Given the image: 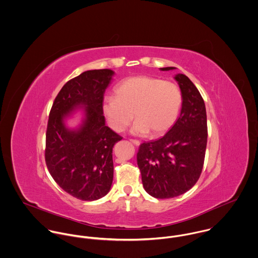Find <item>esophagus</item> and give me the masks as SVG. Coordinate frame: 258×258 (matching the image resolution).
Returning a JSON list of instances; mask_svg holds the SVG:
<instances>
[{"label": "esophagus", "mask_w": 258, "mask_h": 258, "mask_svg": "<svg viewBox=\"0 0 258 258\" xmlns=\"http://www.w3.org/2000/svg\"><path fill=\"white\" fill-rule=\"evenodd\" d=\"M130 142L132 143H134L136 146H139L141 144V142L138 141V140H130Z\"/></svg>", "instance_id": "esophagus-1"}]
</instances>
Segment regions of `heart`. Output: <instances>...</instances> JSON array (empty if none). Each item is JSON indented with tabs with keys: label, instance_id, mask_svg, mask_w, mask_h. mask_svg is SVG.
<instances>
[{
	"label": "heart",
	"instance_id": "obj_1",
	"mask_svg": "<svg viewBox=\"0 0 258 258\" xmlns=\"http://www.w3.org/2000/svg\"><path fill=\"white\" fill-rule=\"evenodd\" d=\"M115 96L104 98L102 110L109 126L122 133L135 117L132 133L160 136L176 121L181 106L180 88L150 76L130 77L115 87Z\"/></svg>",
	"mask_w": 258,
	"mask_h": 258
}]
</instances>
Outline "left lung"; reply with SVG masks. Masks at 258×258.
Instances as JSON below:
<instances>
[{"label":"left lung","mask_w":258,"mask_h":258,"mask_svg":"<svg viewBox=\"0 0 258 258\" xmlns=\"http://www.w3.org/2000/svg\"><path fill=\"white\" fill-rule=\"evenodd\" d=\"M174 78L182 93L180 115L163 138L142 143L137 155L143 188L157 199L180 196L197 183L207 147V113L200 92L186 75Z\"/></svg>","instance_id":"left-lung-1"}]
</instances>
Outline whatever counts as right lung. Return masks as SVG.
Masks as SVG:
<instances>
[{
	"instance_id": "obj_1",
	"label": "right lung",
	"mask_w": 258,
	"mask_h": 258,
	"mask_svg": "<svg viewBox=\"0 0 258 258\" xmlns=\"http://www.w3.org/2000/svg\"><path fill=\"white\" fill-rule=\"evenodd\" d=\"M114 71H85L59 91L49 113L45 162L65 192L82 201L106 196L114 177L113 147L122 138L106 125L102 104ZM78 106L86 117L79 129L66 127L63 119Z\"/></svg>"
}]
</instances>
